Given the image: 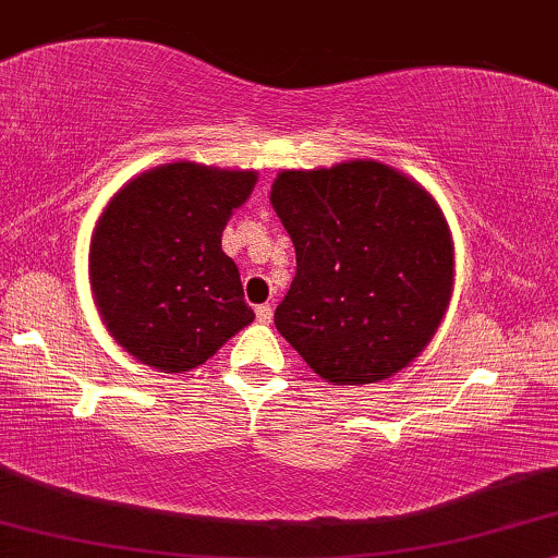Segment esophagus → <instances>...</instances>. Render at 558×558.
<instances>
[{
	"label": "esophagus",
	"mask_w": 558,
	"mask_h": 558,
	"mask_svg": "<svg viewBox=\"0 0 558 558\" xmlns=\"http://www.w3.org/2000/svg\"><path fill=\"white\" fill-rule=\"evenodd\" d=\"M256 318H258L260 323H271V318H274V307L268 305V302H266V305H258V307H256Z\"/></svg>",
	"instance_id": "1"
}]
</instances>
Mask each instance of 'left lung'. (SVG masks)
Here are the masks:
<instances>
[{"instance_id":"obj_1","label":"left lung","mask_w":558,"mask_h":558,"mask_svg":"<svg viewBox=\"0 0 558 558\" xmlns=\"http://www.w3.org/2000/svg\"><path fill=\"white\" fill-rule=\"evenodd\" d=\"M271 206L298 256L277 331L326 383L409 367L437 333L456 277L450 227L426 189L375 160L281 170Z\"/></svg>"}]
</instances>
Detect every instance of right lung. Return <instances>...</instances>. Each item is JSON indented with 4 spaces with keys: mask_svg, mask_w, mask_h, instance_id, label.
<instances>
[{
    "mask_svg": "<svg viewBox=\"0 0 558 558\" xmlns=\"http://www.w3.org/2000/svg\"><path fill=\"white\" fill-rule=\"evenodd\" d=\"M256 170L168 162L108 202L89 240V287L108 333L162 373L204 364L253 323L222 230Z\"/></svg>",
    "mask_w": 558,
    "mask_h": 558,
    "instance_id": "1",
    "label": "right lung"
}]
</instances>
